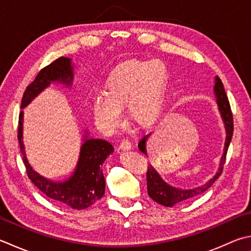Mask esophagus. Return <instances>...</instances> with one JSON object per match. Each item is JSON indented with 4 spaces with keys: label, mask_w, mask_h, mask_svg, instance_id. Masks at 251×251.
Listing matches in <instances>:
<instances>
[{
    "label": "esophagus",
    "mask_w": 251,
    "mask_h": 251,
    "mask_svg": "<svg viewBox=\"0 0 251 251\" xmlns=\"http://www.w3.org/2000/svg\"><path fill=\"white\" fill-rule=\"evenodd\" d=\"M121 148L124 150L131 149V142L128 139H123L121 142Z\"/></svg>",
    "instance_id": "34e87169"
}]
</instances>
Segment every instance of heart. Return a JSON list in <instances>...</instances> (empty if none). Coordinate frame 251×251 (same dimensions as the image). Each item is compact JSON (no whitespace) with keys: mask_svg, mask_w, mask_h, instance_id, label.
Listing matches in <instances>:
<instances>
[{"mask_svg":"<svg viewBox=\"0 0 251 251\" xmlns=\"http://www.w3.org/2000/svg\"><path fill=\"white\" fill-rule=\"evenodd\" d=\"M165 78L166 67L159 60H135L117 67L105 83V95L98 93L92 99L98 126L105 132L114 131L125 104L130 120L138 124L149 122L160 107Z\"/></svg>","mask_w":251,"mask_h":251,"instance_id":"obj_1","label":"heart"}]
</instances>
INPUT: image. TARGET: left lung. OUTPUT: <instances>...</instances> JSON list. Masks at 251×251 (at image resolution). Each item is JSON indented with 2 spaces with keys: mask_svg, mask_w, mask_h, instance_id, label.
I'll use <instances>...</instances> for the list:
<instances>
[{
  "mask_svg": "<svg viewBox=\"0 0 251 251\" xmlns=\"http://www.w3.org/2000/svg\"><path fill=\"white\" fill-rule=\"evenodd\" d=\"M214 93H215V97H217L219 110L224 121L225 129H226V139H225L224 153L220 162V168H219L218 173L214 175L213 178H211L207 184L202 185L201 187L183 190V189L172 187V186H170L169 184H166L165 181L160 177V175L156 173V171L153 169V166L148 164V170H147V189H148V195L152 200H154L155 202H158L162 205H164V207H173L174 204L181 202V201H188L198 197L199 195L203 194L205 190L210 188L214 181L220 177V175L222 174L223 166H224L225 161H226V153L228 150V146L230 144V140H232L233 130H234V122H233V113H232V110H230L228 98L226 96V92H225L223 83L219 77H215ZM148 137L149 135L142 137L138 144L140 151L144 152L145 154H147L146 141L148 139Z\"/></svg>",
  "mask_w": 251,
  "mask_h": 251,
  "instance_id": "left-lung-1",
  "label": "left lung"
}]
</instances>
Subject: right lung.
I'll return each instance as SVG.
<instances>
[{"mask_svg": "<svg viewBox=\"0 0 251 251\" xmlns=\"http://www.w3.org/2000/svg\"><path fill=\"white\" fill-rule=\"evenodd\" d=\"M73 76V67L70 58L64 56L56 58L48 66L43 67L38 73L34 80L27 86L24 92L21 107L23 109L28 105L34 97H37L44 88H47L53 81H60L71 86ZM23 117L24 113L21 111L18 117L17 139L21 147L24 164L26 166L27 175L34 186L47 197L76 210L90 207L96 201L102 198L105 191V180L101 165L114 150L110 142L103 139H88L87 136H85V142L80 149L79 160L72 177L64 183H53L34 172L28 163L22 140Z\"/></svg>", "mask_w": 251, "mask_h": 251, "instance_id": "obj_1", "label": "right lung"}]
</instances>
